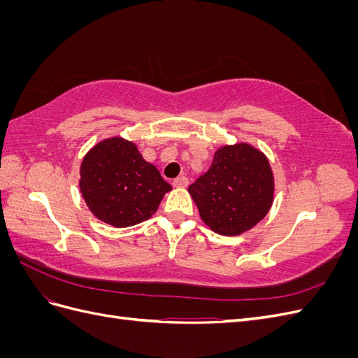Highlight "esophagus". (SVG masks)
Instances as JSON below:
<instances>
[{
    "label": "esophagus",
    "instance_id": "34e87169",
    "mask_svg": "<svg viewBox=\"0 0 358 358\" xmlns=\"http://www.w3.org/2000/svg\"><path fill=\"white\" fill-rule=\"evenodd\" d=\"M188 185V179L185 176H179L173 180V187L175 188H185Z\"/></svg>",
    "mask_w": 358,
    "mask_h": 358
}]
</instances>
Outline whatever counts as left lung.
Segmentation results:
<instances>
[{
    "label": "left lung",
    "instance_id": "8db88e82",
    "mask_svg": "<svg viewBox=\"0 0 358 358\" xmlns=\"http://www.w3.org/2000/svg\"><path fill=\"white\" fill-rule=\"evenodd\" d=\"M188 192L212 231L239 236L272 208L273 171L259 149L249 143L225 145L216 150L212 166L189 185Z\"/></svg>",
    "mask_w": 358,
    "mask_h": 358
}]
</instances>
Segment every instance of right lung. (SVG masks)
<instances>
[{
	"label": "right lung",
	"mask_w": 358,
	"mask_h": 358,
	"mask_svg": "<svg viewBox=\"0 0 358 358\" xmlns=\"http://www.w3.org/2000/svg\"><path fill=\"white\" fill-rule=\"evenodd\" d=\"M79 188L95 218L125 229L152 216L171 185L124 137H109L82 159Z\"/></svg>",
	"instance_id": "add662e5"
}]
</instances>
